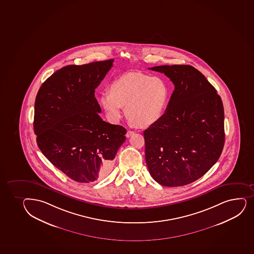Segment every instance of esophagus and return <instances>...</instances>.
<instances>
[{"mask_svg": "<svg viewBox=\"0 0 254 254\" xmlns=\"http://www.w3.org/2000/svg\"><path fill=\"white\" fill-rule=\"evenodd\" d=\"M133 134V131H127V134H126V136H127V137H130V136H132Z\"/></svg>", "mask_w": 254, "mask_h": 254, "instance_id": "esophagus-1", "label": "esophagus"}]
</instances>
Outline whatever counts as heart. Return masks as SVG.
I'll list each match as a JSON object with an SVG mask.
<instances>
[{
    "label": "heart",
    "mask_w": 254,
    "mask_h": 254,
    "mask_svg": "<svg viewBox=\"0 0 254 254\" xmlns=\"http://www.w3.org/2000/svg\"><path fill=\"white\" fill-rule=\"evenodd\" d=\"M100 104L112 122H118L123 107L131 123L152 125L164 116L169 102V88L159 77L130 73L112 82L111 90L101 93Z\"/></svg>",
    "instance_id": "heart-1"
}]
</instances>
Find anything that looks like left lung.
Wrapping results in <instances>:
<instances>
[{
    "mask_svg": "<svg viewBox=\"0 0 254 254\" xmlns=\"http://www.w3.org/2000/svg\"><path fill=\"white\" fill-rule=\"evenodd\" d=\"M149 69L169 77L175 90L163 118L143 132L147 169L162 186H186L208 172L221 156L223 104L214 86L193 66Z\"/></svg>",
    "mask_w": 254,
    "mask_h": 254,
    "instance_id": "left-lung-1",
    "label": "left lung"
}]
</instances>
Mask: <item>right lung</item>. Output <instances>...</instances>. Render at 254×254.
I'll list each match as a JSON object with an SVG mask.
<instances>
[{"mask_svg":"<svg viewBox=\"0 0 254 254\" xmlns=\"http://www.w3.org/2000/svg\"><path fill=\"white\" fill-rule=\"evenodd\" d=\"M113 60L68 65L43 83L36 96L33 129L39 149L79 183L106 177L127 130L101 119L95 90Z\"/></svg>","mask_w":254,"mask_h":254,"instance_id":"right-lung-1","label":"right lung"}]
</instances>
